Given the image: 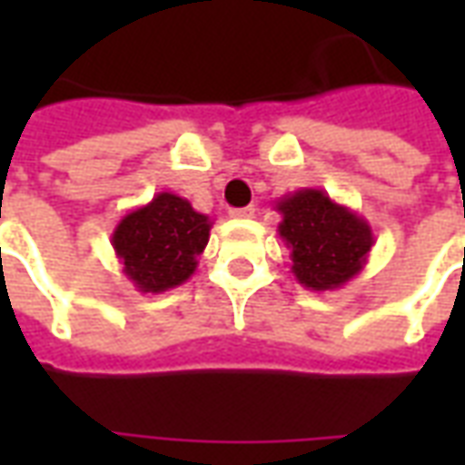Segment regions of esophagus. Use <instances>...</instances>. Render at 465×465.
I'll return each mask as SVG.
<instances>
[{
	"label": "esophagus",
	"instance_id": "1",
	"mask_svg": "<svg viewBox=\"0 0 465 465\" xmlns=\"http://www.w3.org/2000/svg\"><path fill=\"white\" fill-rule=\"evenodd\" d=\"M253 213H256V209H253V206H242V209H232V212H229V216H232V219H252Z\"/></svg>",
	"mask_w": 465,
	"mask_h": 465
}]
</instances>
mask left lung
I'll list each match as a JSON object with an SVG mask.
<instances>
[{"label":"left lung","mask_w":465,"mask_h":465,"mask_svg":"<svg viewBox=\"0 0 465 465\" xmlns=\"http://www.w3.org/2000/svg\"><path fill=\"white\" fill-rule=\"evenodd\" d=\"M279 236L292 252V273L303 289L336 292L369 262V222L322 189H299L276 202Z\"/></svg>","instance_id":"1"}]
</instances>
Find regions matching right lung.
Segmentation results:
<instances>
[{"label":"right lung","instance_id":"add662e5","mask_svg":"<svg viewBox=\"0 0 465 465\" xmlns=\"http://www.w3.org/2000/svg\"><path fill=\"white\" fill-rule=\"evenodd\" d=\"M209 232L212 219L206 213L176 193L162 192L124 213L112 232V246L136 292L163 293L192 279Z\"/></svg>","mask_w":465,"mask_h":465}]
</instances>
